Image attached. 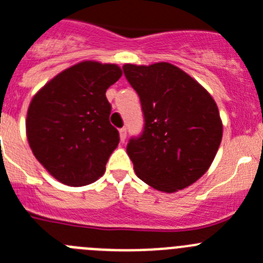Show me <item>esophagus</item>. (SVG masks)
<instances>
[{"label": "esophagus", "mask_w": 263, "mask_h": 263, "mask_svg": "<svg viewBox=\"0 0 263 263\" xmlns=\"http://www.w3.org/2000/svg\"><path fill=\"white\" fill-rule=\"evenodd\" d=\"M119 137H120V141H122V143H124V140H126V137H127V129L126 128L119 129Z\"/></svg>", "instance_id": "34e87169"}]
</instances>
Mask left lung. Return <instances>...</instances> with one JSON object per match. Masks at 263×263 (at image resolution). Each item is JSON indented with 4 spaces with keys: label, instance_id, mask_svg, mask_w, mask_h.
Returning <instances> with one entry per match:
<instances>
[{
    "label": "left lung",
    "instance_id": "obj_1",
    "mask_svg": "<svg viewBox=\"0 0 263 263\" xmlns=\"http://www.w3.org/2000/svg\"><path fill=\"white\" fill-rule=\"evenodd\" d=\"M123 69L145 119L143 135L127 145L136 176L162 193L189 187L210 169L221 143L215 99L170 63L124 64Z\"/></svg>",
    "mask_w": 263,
    "mask_h": 263
}]
</instances>
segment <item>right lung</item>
Here are the masks:
<instances>
[{
	"mask_svg": "<svg viewBox=\"0 0 263 263\" xmlns=\"http://www.w3.org/2000/svg\"><path fill=\"white\" fill-rule=\"evenodd\" d=\"M122 77L117 64L84 60L64 69L32 97L26 136L35 158L73 187L96 182L119 144L106 90Z\"/></svg>",
	"mask_w": 263,
	"mask_h": 263,
	"instance_id": "1",
	"label": "right lung"
}]
</instances>
